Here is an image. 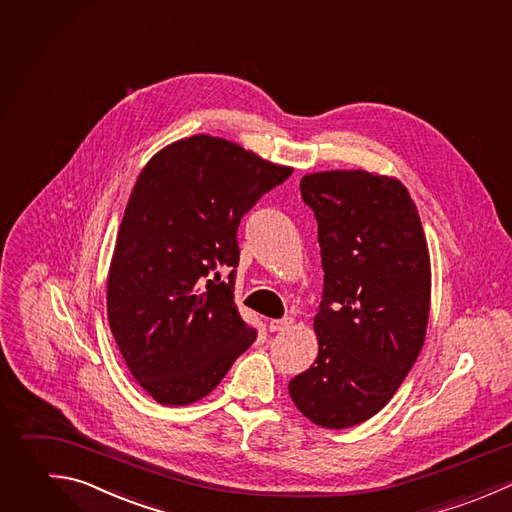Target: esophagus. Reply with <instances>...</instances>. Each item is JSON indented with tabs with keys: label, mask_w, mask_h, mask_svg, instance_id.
<instances>
[{
	"label": "esophagus",
	"mask_w": 512,
	"mask_h": 512,
	"mask_svg": "<svg viewBox=\"0 0 512 512\" xmlns=\"http://www.w3.org/2000/svg\"><path fill=\"white\" fill-rule=\"evenodd\" d=\"M290 326H294V320H292V318H284V320H270L268 330H270V332H282V330H288Z\"/></svg>",
	"instance_id": "34e87169"
}]
</instances>
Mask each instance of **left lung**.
<instances>
[{"label":"left lung","instance_id":"8db88e82","mask_svg":"<svg viewBox=\"0 0 512 512\" xmlns=\"http://www.w3.org/2000/svg\"><path fill=\"white\" fill-rule=\"evenodd\" d=\"M318 220L324 296L318 356L290 380L296 408L350 428L394 396L416 362L430 314V254L414 200L394 176L312 172L300 180Z\"/></svg>","mask_w":512,"mask_h":512}]
</instances>
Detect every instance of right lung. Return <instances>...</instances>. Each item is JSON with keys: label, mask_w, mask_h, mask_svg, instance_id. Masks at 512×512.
I'll return each instance as SVG.
<instances>
[{"label": "right lung", "mask_w": 512, "mask_h": 512, "mask_svg": "<svg viewBox=\"0 0 512 512\" xmlns=\"http://www.w3.org/2000/svg\"><path fill=\"white\" fill-rule=\"evenodd\" d=\"M294 168L198 134L156 152L130 194L108 270V322L138 384L164 406L208 396L258 332L216 266H238V224Z\"/></svg>", "instance_id": "obj_1"}]
</instances>
